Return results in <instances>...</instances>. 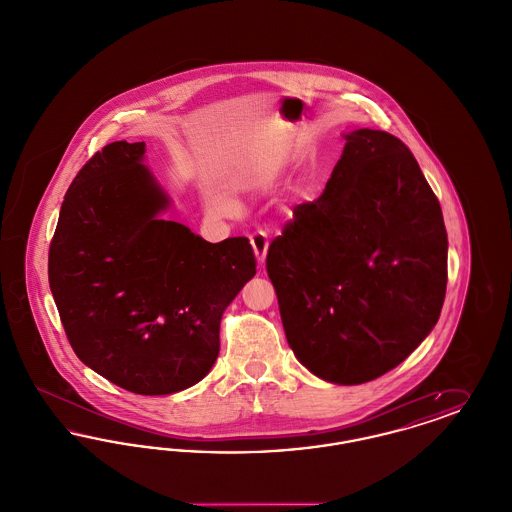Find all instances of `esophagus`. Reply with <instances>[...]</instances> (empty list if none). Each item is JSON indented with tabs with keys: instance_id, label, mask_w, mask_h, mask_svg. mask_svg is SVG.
<instances>
[{
	"instance_id": "esophagus-1",
	"label": "esophagus",
	"mask_w": 512,
	"mask_h": 512,
	"mask_svg": "<svg viewBox=\"0 0 512 512\" xmlns=\"http://www.w3.org/2000/svg\"><path fill=\"white\" fill-rule=\"evenodd\" d=\"M251 245H253V251H255V257H257V261L263 265L265 263V257H267V249H268V238L267 232H263V230H255L253 234H251Z\"/></svg>"
}]
</instances>
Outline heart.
Returning <instances> with one entry per match:
<instances>
[{"label":"heart","instance_id":"heart-1","mask_svg":"<svg viewBox=\"0 0 512 512\" xmlns=\"http://www.w3.org/2000/svg\"><path fill=\"white\" fill-rule=\"evenodd\" d=\"M213 205L222 211V213H226L228 209H230V203H228V199L226 197H222V195H215L213 197Z\"/></svg>","mask_w":512,"mask_h":512}]
</instances>
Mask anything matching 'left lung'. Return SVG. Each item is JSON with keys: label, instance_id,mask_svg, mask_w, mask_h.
<instances>
[{"label": "left lung", "instance_id": "1", "mask_svg": "<svg viewBox=\"0 0 512 512\" xmlns=\"http://www.w3.org/2000/svg\"><path fill=\"white\" fill-rule=\"evenodd\" d=\"M286 338L318 378L353 386L403 363L438 322L447 232L411 149L382 130L345 134L322 195L268 245Z\"/></svg>", "mask_w": 512, "mask_h": 512}]
</instances>
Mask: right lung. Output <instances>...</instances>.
<instances>
[{"mask_svg":"<svg viewBox=\"0 0 512 512\" xmlns=\"http://www.w3.org/2000/svg\"><path fill=\"white\" fill-rule=\"evenodd\" d=\"M144 153L113 142L78 171L49 244V288L84 365L122 390L169 395L215 365L222 313L257 261L244 236L209 244L161 219L169 199Z\"/></svg>","mask_w":512,"mask_h":512,"instance_id":"1","label":"right lung"}]
</instances>
